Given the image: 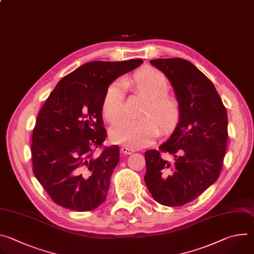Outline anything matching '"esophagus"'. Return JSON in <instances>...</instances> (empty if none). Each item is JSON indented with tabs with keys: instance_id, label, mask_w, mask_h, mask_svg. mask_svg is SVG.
I'll list each match as a JSON object with an SVG mask.
<instances>
[{
	"instance_id": "1",
	"label": "esophagus",
	"mask_w": 254,
	"mask_h": 254,
	"mask_svg": "<svg viewBox=\"0 0 254 254\" xmlns=\"http://www.w3.org/2000/svg\"><path fill=\"white\" fill-rule=\"evenodd\" d=\"M121 151H122V153L125 154V155H131V154L134 152V150L129 149V148H127V147H123V148L121 149Z\"/></svg>"
}]
</instances>
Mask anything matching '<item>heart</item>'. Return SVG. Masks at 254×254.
I'll use <instances>...</instances> for the list:
<instances>
[{"instance_id": "b5f03b06", "label": "heart", "mask_w": 254, "mask_h": 254, "mask_svg": "<svg viewBox=\"0 0 254 254\" xmlns=\"http://www.w3.org/2000/svg\"><path fill=\"white\" fill-rule=\"evenodd\" d=\"M136 89L149 97L139 120L124 119L110 130L111 139L124 147L137 149L150 144L164 130L171 129L178 122L180 106L177 99L166 92L169 89L167 76L157 68L146 67L133 74L130 81ZM126 83L117 80L108 86L103 100V115L114 123L124 114V92Z\"/></svg>"}]
</instances>
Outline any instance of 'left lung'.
<instances>
[{
	"label": "left lung",
	"mask_w": 254,
	"mask_h": 254,
	"mask_svg": "<svg viewBox=\"0 0 254 254\" xmlns=\"http://www.w3.org/2000/svg\"><path fill=\"white\" fill-rule=\"evenodd\" d=\"M169 79L180 106L179 122L159 151L144 153V182L165 206H183L218 179L227 146L226 108L210 79L182 58L151 60ZM170 153L173 160L160 157Z\"/></svg>",
	"instance_id": "1"
}]
</instances>
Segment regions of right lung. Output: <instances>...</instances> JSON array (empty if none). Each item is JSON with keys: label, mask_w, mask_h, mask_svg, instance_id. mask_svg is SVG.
I'll use <instances>...</instances> for the list:
<instances>
[{"label": "right lung", "mask_w": 254, "mask_h": 254, "mask_svg": "<svg viewBox=\"0 0 254 254\" xmlns=\"http://www.w3.org/2000/svg\"><path fill=\"white\" fill-rule=\"evenodd\" d=\"M142 62H87L64 76L42 106L32 134L33 173L56 204L85 212L104 202L120 162L118 146L94 154L106 137L104 95Z\"/></svg>", "instance_id": "right-lung-1"}]
</instances>
